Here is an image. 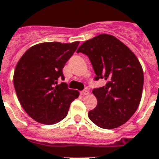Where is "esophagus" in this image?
Instances as JSON below:
<instances>
[{"label":"esophagus","instance_id":"obj_1","mask_svg":"<svg viewBox=\"0 0 159 159\" xmlns=\"http://www.w3.org/2000/svg\"><path fill=\"white\" fill-rule=\"evenodd\" d=\"M80 93H81V95L86 96V95H88V94H89V92H88V90H82L80 92Z\"/></svg>","mask_w":159,"mask_h":159}]
</instances>
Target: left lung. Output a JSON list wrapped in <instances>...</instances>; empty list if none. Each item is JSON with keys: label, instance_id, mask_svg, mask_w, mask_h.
Returning a JSON list of instances; mask_svg holds the SVG:
<instances>
[{"label": "left lung", "instance_id": "1", "mask_svg": "<svg viewBox=\"0 0 159 159\" xmlns=\"http://www.w3.org/2000/svg\"><path fill=\"white\" fill-rule=\"evenodd\" d=\"M77 52L88 56L97 77L104 78L105 86L93 89L98 100L88 112L93 123L104 129L118 128L128 122L141 101L143 71L135 54L108 34H100L82 43Z\"/></svg>", "mask_w": 159, "mask_h": 159}]
</instances>
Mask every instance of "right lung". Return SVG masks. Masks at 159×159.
I'll return each mask as SVG.
<instances>
[{
    "instance_id": "right-lung-1",
    "label": "right lung",
    "mask_w": 159,
    "mask_h": 159,
    "mask_svg": "<svg viewBox=\"0 0 159 159\" xmlns=\"http://www.w3.org/2000/svg\"><path fill=\"white\" fill-rule=\"evenodd\" d=\"M79 42H43L29 48L18 61L13 82L22 108L37 123L52 125L66 117L79 92L67 88L62 68Z\"/></svg>"
}]
</instances>
